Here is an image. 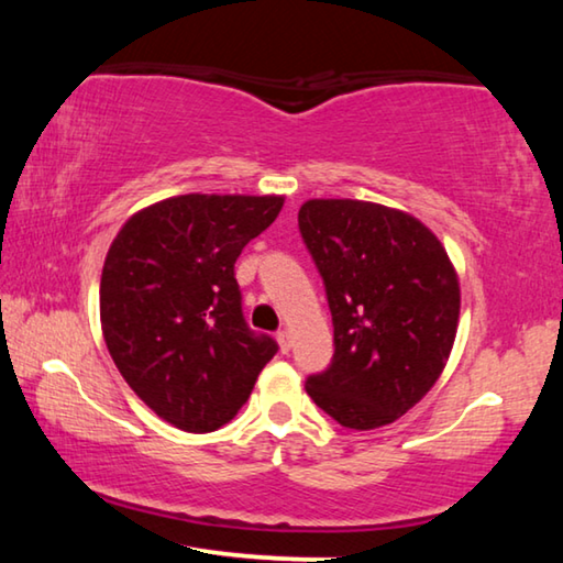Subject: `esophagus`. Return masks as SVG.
Here are the masks:
<instances>
[{"mask_svg": "<svg viewBox=\"0 0 563 563\" xmlns=\"http://www.w3.org/2000/svg\"><path fill=\"white\" fill-rule=\"evenodd\" d=\"M278 345H280V350H283V352H288V350H290V345H292V338H290V332H288V330H280V332H278Z\"/></svg>", "mask_w": 563, "mask_h": 563, "instance_id": "obj_1", "label": "esophagus"}]
</instances>
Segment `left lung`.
<instances>
[{
	"label": "left lung",
	"instance_id": "1",
	"mask_svg": "<svg viewBox=\"0 0 563 563\" xmlns=\"http://www.w3.org/2000/svg\"><path fill=\"white\" fill-rule=\"evenodd\" d=\"M298 225L335 328L330 367L305 389L350 430L395 422L450 360L462 302L450 255L415 216L369 201L310 198Z\"/></svg>",
	"mask_w": 563,
	"mask_h": 563
}]
</instances>
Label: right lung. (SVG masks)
Returning a JSON list of instances; mask_svg holds the SVG:
<instances>
[{
    "mask_svg": "<svg viewBox=\"0 0 563 563\" xmlns=\"http://www.w3.org/2000/svg\"><path fill=\"white\" fill-rule=\"evenodd\" d=\"M283 196L186 194L141 208L101 271V332L121 377L184 432L238 415L278 345L245 325L235 261Z\"/></svg>",
    "mask_w": 563,
    "mask_h": 563,
    "instance_id": "add662e5",
    "label": "right lung"
}]
</instances>
